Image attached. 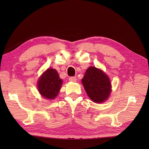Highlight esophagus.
Returning <instances> with one entry per match:
<instances>
[{"label": "esophagus", "mask_w": 149, "mask_h": 149, "mask_svg": "<svg viewBox=\"0 0 149 149\" xmlns=\"http://www.w3.org/2000/svg\"><path fill=\"white\" fill-rule=\"evenodd\" d=\"M69 81H71V82H76L77 79H76V77H70L69 78Z\"/></svg>", "instance_id": "1"}]
</instances>
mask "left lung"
<instances>
[{"instance_id": "obj_1", "label": "left lung", "mask_w": 149, "mask_h": 149, "mask_svg": "<svg viewBox=\"0 0 149 149\" xmlns=\"http://www.w3.org/2000/svg\"><path fill=\"white\" fill-rule=\"evenodd\" d=\"M82 83L88 97L94 102H104L111 92V84L108 76L94 66H90L86 70Z\"/></svg>"}]
</instances>
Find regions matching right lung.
Wrapping results in <instances>:
<instances>
[{"label":"right lung","mask_w":149,"mask_h":149,"mask_svg":"<svg viewBox=\"0 0 149 149\" xmlns=\"http://www.w3.org/2000/svg\"><path fill=\"white\" fill-rule=\"evenodd\" d=\"M62 83L63 81L56 70L49 68L39 78L38 89L43 98L51 100L58 95Z\"/></svg>","instance_id":"1"}]
</instances>
